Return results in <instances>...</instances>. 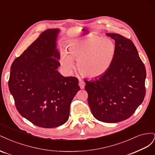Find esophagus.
Listing matches in <instances>:
<instances>
[{
    "label": "esophagus",
    "instance_id": "34e87169",
    "mask_svg": "<svg viewBox=\"0 0 155 155\" xmlns=\"http://www.w3.org/2000/svg\"><path fill=\"white\" fill-rule=\"evenodd\" d=\"M79 87H80V88L81 89L84 88V87H85V83L84 82V81L82 79H79Z\"/></svg>",
    "mask_w": 155,
    "mask_h": 155
}]
</instances>
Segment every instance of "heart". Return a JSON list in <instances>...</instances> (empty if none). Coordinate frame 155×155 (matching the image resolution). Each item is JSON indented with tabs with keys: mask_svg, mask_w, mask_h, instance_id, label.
<instances>
[{
	"mask_svg": "<svg viewBox=\"0 0 155 155\" xmlns=\"http://www.w3.org/2000/svg\"><path fill=\"white\" fill-rule=\"evenodd\" d=\"M115 50V45L110 39L90 37L70 43L68 54L62 52L61 63L67 70H70L74 67L73 60H76L79 71L83 75L91 78H97L109 68Z\"/></svg>",
	"mask_w": 155,
	"mask_h": 155,
	"instance_id": "b5f03b06",
	"label": "heart"
}]
</instances>
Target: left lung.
<instances>
[{
  "label": "left lung",
  "instance_id": "1",
  "mask_svg": "<svg viewBox=\"0 0 155 155\" xmlns=\"http://www.w3.org/2000/svg\"><path fill=\"white\" fill-rule=\"evenodd\" d=\"M114 58L109 68L92 81L85 80L88 103L93 116L105 123L127 119L145 96L146 70L133 42L115 33Z\"/></svg>",
  "mask_w": 155,
  "mask_h": 155
}]
</instances>
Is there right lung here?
<instances>
[{
    "label": "right lung",
    "instance_id": "1",
    "mask_svg": "<svg viewBox=\"0 0 155 155\" xmlns=\"http://www.w3.org/2000/svg\"><path fill=\"white\" fill-rule=\"evenodd\" d=\"M58 29L42 32L11 66L8 87L19 114L40 127L54 128L68 119L71 101L80 87L76 77L58 70Z\"/></svg>",
    "mask_w": 155,
    "mask_h": 155
}]
</instances>
